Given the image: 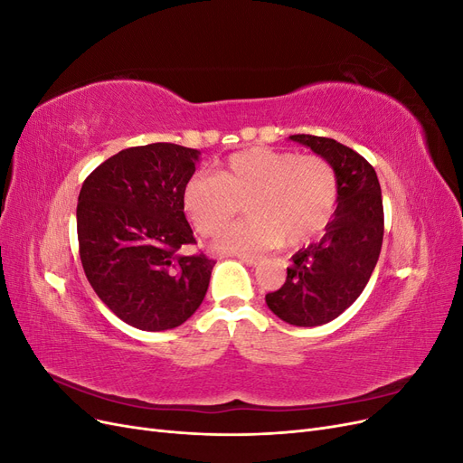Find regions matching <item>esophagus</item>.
<instances>
[{
	"mask_svg": "<svg viewBox=\"0 0 463 463\" xmlns=\"http://www.w3.org/2000/svg\"><path fill=\"white\" fill-rule=\"evenodd\" d=\"M240 260L249 266H257L262 260V257L260 255H240Z\"/></svg>",
	"mask_w": 463,
	"mask_h": 463,
	"instance_id": "1",
	"label": "esophagus"
}]
</instances>
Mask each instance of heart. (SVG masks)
<instances>
[{"label": "heart", "instance_id": "obj_1", "mask_svg": "<svg viewBox=\"0 0 463 463\" xmlns=\"http://www.w3.org/2000/svg\"><path fill=\"white\" fill-rule=\"evenodd\" d=\"M201 235H218L241 213L250 218L218 240L226 250L298 247L317 237L338 204V175L317 154L255 146L235 152L216 174L191 175L181 191Z\"/></svg>", "mask_w": 463, "mask_h": 463}]
</instances>
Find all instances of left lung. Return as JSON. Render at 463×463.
Masks as SVG:
<instances>
[{
    "instance_id": "obj_1",
    "label": "left lung",
    "mask_w": 463,
    "mask_h": 463,
    "mask_svg": "<svg viewBox=\"0 0 463 463\" xmlns=\"http://www.w3.org/2000/svg\"><path fill=\"white\" fill-rule=\"evenodd\" d=\"M289 138L332 164L338 206L322 240L291 257L284 286L266 293V305L293 326H320L340 317L369 282L383 247V194L374 167L355 150L326 137Z\"/></svg>"
}]
</instances>
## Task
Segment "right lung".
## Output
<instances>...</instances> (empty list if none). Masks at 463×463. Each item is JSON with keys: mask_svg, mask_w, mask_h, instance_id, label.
<instances>
[{"mask_svg": "<svg viewBox=\"0 0 463 463\" xmlns=\"http://www.w3.org/2000/svg\"><path fill=\"white\" fill-rule=\"evenodd\" d=\"M199 150L172 143L125 148L85 179L77 204L82 270L108 309L148 332L199 309L216 260L194 245L181 191Z\"/></svg>", "mask_w": 463, "mask_h": 463, "instance_id": "1", "label": "right lung"}]
</instances>
